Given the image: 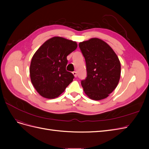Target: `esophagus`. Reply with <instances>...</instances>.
<instances>
[{
  "instance_id": "34e87169",
  "label": "esophagus",
  "mask_w": 149,
  "mask_h": 149,
  "mask_svg": "<svg viewBox=\"0 0 149 149\" xmlns=\"http://www.w3.org/2000/svg\"><path fill=\"white\" fill-rule=\"evenodd\" d=\"M73 75L74 76V77L76 78V76H77V73H76V71H73Z\"/></svg>"
}]
</instances>
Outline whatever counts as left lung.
<instances>
[{"label": "left lung", "instance_id": "left-lung-1", "mask_svg": "<svg viewBox=\"0 0 149 149\" xmlns=\"http://www.w3.org/2000/svg\"><path fill=\"white\" fill-rule=\"evenodd\" d=\"M84 57L87 76L81 81L85 94L91 100L106 98L118 86L120 76V63L111 47L97 38L80 42Z\"/></svg>", "mask_w": 149, "mask_h": 149}]
</instances>
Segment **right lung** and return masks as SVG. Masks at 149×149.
<instances>
[{"label":"right lung","instance_id":"1","mask_svg":"<svg viewBox=\"0 0 149 149\" xmlns=\"http://www.w3.org/2000/svg\"><path fill=\"white\" fill-rule=\"evenodd\" d=\"M76 42L55 37L48 40L35 52L31 61V83L43 97L59 96L74 78L66 70L67 56L74 51Z\"/></svg>","mask_w":149,"mask_h":149}]
</instances>
